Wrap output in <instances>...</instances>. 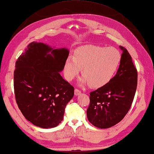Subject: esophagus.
Listing matches in <instances>:
<instances>
[{
    "mask_svg": "<svg viewBox=\"0 0 154 154\" xmlns=\"http://www.w3.org/2000/svg\"><path fill=\"white\" fill-rule=\"evenodd\" d=\"M81 94V91L80 90H78V89H75L74 90V94L75 95H78Z\"/></svg>",
    "mask_w": 154,
    "mask_h": 154,
    "instance_id": "34e87169",
    "label": "esophagus"
}]
</instances>
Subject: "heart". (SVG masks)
I'll use <instances>...</instances> for the list:
<instances>
[{
    "mask_svg": "<svg viewBox=\"0 0 154 154\" xmlns=\"http://www.w3.org/2000/svg\"><path fill=\"white\" fill-rule=\"evenodd\" d=\"M119 50L113 47L86 45L74 51V57H68L64 63L66 79L72 81L82 69V84L89 83L92 88H101L114 77L121 62Z\"/></svg>",
    "mask_w": 154,
    "mask_h": 154,
    "instance_id": "obj_1",
    "label": "heart"
}]
</instances>
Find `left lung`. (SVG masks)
Masks as SVG:
<instances>
[{
  "label": "left lung",
  "mask_w": 154,
  "mask_h": 154,
  "mask_svg": "<svg viewBox=\"0 0 154 154\" xmlns=\"http://www.w3.org/2000/svg\"><path fill=\"white\" fill-rule=\"evenodd\" d=\"M117 72L105 86L90 92L87 117L95 127L107 128L119 123L127 114L134 100L138 72L125 47Z\"/></svg>",
  "instance_id": "8db88e82"
}]
</instances>
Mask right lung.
<instances>
[{"label": "right lung", "instance_id": "1", "mask_svg": "<svg viewBox=\"0 0 154 154\" xmlns=\"http://www.w3.org/2000/svg\"><path fill=\"white\" fill-rule=\"evenodd\" d=\"M68 54L66 49H53L33 42L16 60V101L23 115L34 125L50 128L63 121L64 109L74 94V87L59 73Z\"/></svg>", "mask_w": 154, "mask_h": 154}]
</instances>
